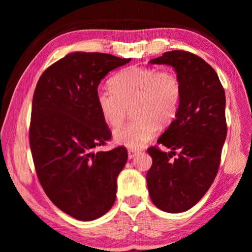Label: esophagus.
Returning <instances> with one entry per match:
<instances>
[{
  "label": "esophagus",
  "instance_id": "1",
  "mask_svg": "<svg viewBox=\"0 0 252 252\" xmlns=\"http://www.w3.org/2000/svg\"><path fill=\"white\" fill-rule=\"evenodd\" d=\"M139 151L138 150H133V149H129L127 150V157H129V159H132V158H134L136 155H138Z\"/></svg>",
  "mask_w": 252,
  "mask_h": 252
}]
</instances>
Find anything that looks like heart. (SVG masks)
<instances>
[{"label":"heart","mask_w":252,"mask_h":252,"mask_svg":"<svg viewBox=\"0 0 252 252\" xmlns=\"http://www.w3.org/2000/svg\"><path fill=\"white\" fill-rule=\"evenodd\" d=\"M111 86L96 90L97 108L103 120L112 127L120 126L132 108L135 119L114 131V140L133 150L155 138L158 123L170 125L180 106L182 85L172 70L130 66L113 76Z\"/></svg>","instance_id":"heart-1"}]
</instances>
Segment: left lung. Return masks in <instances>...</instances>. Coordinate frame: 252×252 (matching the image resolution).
<instances>
[{"label": "left lung", "mask_w": 252, "mask_h": 252, "mask_svg": "<svg viewBox=\"0 0 252 252\" xmlns=\"http://www.w3.org/2000/svg\"><path fill=\"white\" fill-rule=\"evenodd\" d=\"M150 63L173 66L182 85L177 116L158 139L171 151L149 148L152 165L147 173L155 206L179 213L203 197L218 173L227 136L224 90L212 66L191 52L170 51Z\"/></svg>", "instance_id": "obj_1"}]
</instances>
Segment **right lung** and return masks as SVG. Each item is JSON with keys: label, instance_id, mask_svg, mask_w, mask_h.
<instances>
[{"label": "right lung", "instance_id": "1", "mask_svg": "<svg viewBox=\"0 0 252 252\" xmlns=\"http://www.w3.org/2000/svg\"><path fill=\"white\" fill-rule=\"evenodd\" d=\"M130 60L70 53L42 73L34 91L30 147L37 178L51 201L81 221L100 218L116 201L127 151L94 152L112 135L95 94L101 80Z\"/></svg>", "mask_w": 252, "mask_h": 252}]
</instances>
